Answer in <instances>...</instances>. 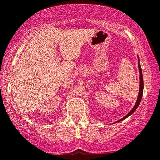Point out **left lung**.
Returning <instances> with one entry per match:
<instances>
[{"label":"left lung","mask_w":160,"mask_h":160,"mask_svg":"<svg viewBox=\"0 0 160 160\" xmlns=\"http://www.w3.org/2000/svg\"><path fill=\"white\" fill-rule=\"evenodd\" d=\"M138 68H139V72H140V88H139V93H138V97L137 101H136L135 106H134L132 109L130 110V112H129V113L127 114V116H125L124 117H123V118H121L120 120L117 121L116 123L120 122V121L124 120L125 118H127V117H129V116H131V115L132 114L133 112L135 111L136 109H137V108H138V106H139L140 103V101H141V99H142V93H143V79H142V69H141V67H140V59H139V58H138Z\"/></svg>","instance_id":"1"}]
</instances>
